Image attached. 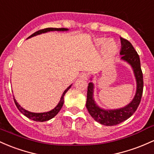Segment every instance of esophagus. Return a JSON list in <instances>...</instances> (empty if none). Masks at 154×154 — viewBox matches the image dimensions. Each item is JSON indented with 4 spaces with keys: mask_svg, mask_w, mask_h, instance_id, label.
<instances>
[{
    "mask_svg": "<svg viewBox=\"0 0 154 154\" xmlns=\"http://www.w3.org/2000/svg\"><path fill=\"white\" fill-rule=\"evenodd\" d=\"M88 74L86 73V72H82V74H80V78L82 79V80H88Z\"/></svg>",
    "mask_w": 154,
    "mask_h": 154,
    "instance_id": "obj_1",
    "label": "esophagus"
}]
</instances>
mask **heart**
I'll return each mask as SVG.
<instances>
[{"label": "heart", "instance_id": "heart-1", "mask_svg": "<svg viewBox=\"0 0 154 154\" xmlns=\"http://www.w3.org/2000/svg\"><path fill=\"white\" fill-rule=\"evenodd\" d=\"M96 46L100 47L103 45V53L107 56L114 55L118 51V45L112 39L107 40L104 38H99L95 40Z\"/></svg>", "mask_w": 154, "mask_h": 154}]
</instances>
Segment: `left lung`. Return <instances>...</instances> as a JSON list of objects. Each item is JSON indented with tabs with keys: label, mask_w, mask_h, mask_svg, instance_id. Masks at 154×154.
Listing matches in <instances>:
<instances>
[{
	"label": "left lung",
	"mask_w": 154,
	"mask_h": 154,
	"mask_svg": "<svg viewBox=\"0 0 154 154\" xmlns=\"http://www.w3.org/2000/svg\"><path fill=\"white\" fill-rule=\"evenodd\" d=\"M121 42L122 47L120 52L121 59L128 62L134 70L137 81V91L133 100L126 107L118 109L105 110L101 109L96 104L93 98L94 84L92 82H89L88 86L86 108L91 117L96 121L105 126H111L119 124L120 123L131 117L137 109L143 95V75L140 66L139 55L128 40L121 38Z\"/></svg>",
	"instance_id": "obj_1"
}]
</instances>
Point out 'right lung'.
I'll list each match as a JSON object with an SVG mask.
<instances>
[{
	"instance_id": "1",
	"label": "right lung",
	"mask_w": 154,
	"mask_h": 154,
	"mask_svg": "<svg viewBox=\"0 0 154 154\" xmlns=\"http://www.w3.org/2000/svg\"><path fill=\"white\" fill-rule=\"evenodd\" d=\"M53 30L64 31V30H68V29H67V28H45V29H42V30H38V31L35 32L34 33H33L32 35H30V36L28 37V38H30V37H32V36H36V35L41 34V33H46V32H48V31H53ZM71 86H72V85L69 86V87L67 88L66 89L65 91H64L63 94H62V96H61V98H60V102H59L58 105H57L56 107L54 108L53 109H52V110L49 111V112H42V113L30 112H29V111H28V110H26V109H23V108L21 106H20L17 102V101L15 100L14 98V101L15 104H16L17 107V109H19L20 112L23 113L24 116H26L27 118H30V119L33 120V121H38V122H43V121H48V120L51 119V118H54L55 116H56L57 114H58L59 111H60V109H61L62 107H63L64 95H65L66 93L68 91L69 89L70 88Z\"/></svg>"
}]
</instances>
